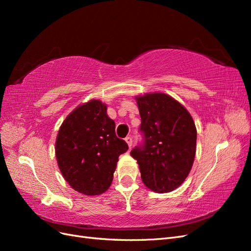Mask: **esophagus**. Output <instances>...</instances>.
I'll list each match as a JSON object with an SVG mask.
<instances>
[{"instance_id": "1", "label": "esophagus", "mask_w": 251, "mask_h": 251, "mask_svg": "<svg viewBox=\"0 0 251 251\" xmlns=\"http://www.w3.org/2000/svg\"><path fill=\"white\" fill-rule=\"evenodd\" d=\"M125 140H126V142L127 143L128 148H131V147H132V143H133V139H132L131 136H126V137L125 138Z\"/></svg>"}]
</instances>
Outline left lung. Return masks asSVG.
I'll use <instances>...</instances> for the list:
<instances>
[{
    "mask_svg": "<svg viewBox=\"0 0 251 251\" xmlns=\"http://www.w3.org/2000/svg\"><path fill=\"white\" fill-rule=\"evenodd\" d=\"M142 142L131 155L137 160L141 179L151 191L169 193L183 183L196 154L197 130L191 114L164 93L136 97Z\"/></svg>",
    "mask_w": 251,
    "mask_h": 251,
    "instance_id": "1",
    "label": "left lung"
}]
</instances>
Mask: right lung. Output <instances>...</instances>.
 <instances>
[{
    "mask_svg": "<svg viewBox=\"0 0 251 251\" xmlns=\"http://www.w3.org/2000/svg\"><path fill=\"white\" fill-rule=\"evenodd\" d=\"M128 147L115 134L107 105L90 100L75 109L60 126L55 143L58 168L73 189L97 196L110 187L118 157Z\"/></svg>",
    "mask_w": 251,
    "mask_h": 251,
    "instance_id": "add662e5",
    "label": "right lung"
}]
</instances>
